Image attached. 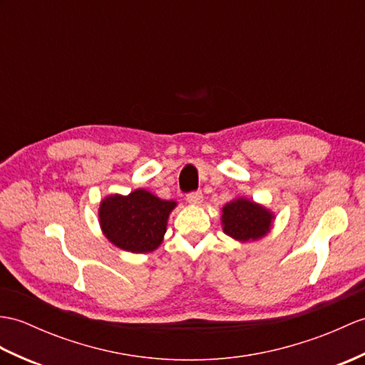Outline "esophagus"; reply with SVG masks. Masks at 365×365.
Wrapping results in <instances>:
<instances>
[{"instance_id": "esophagus-1", "label": "esophagus", "mask_w": 365, "mask_h": 365, "mask_svg": "<svg viewBox=\"0 0 365 365\" xmlns=\"http://www.w3.org/2000/svg\"><path fill=\"white\" fill-rule=\"evenodd\" d=\"M202 199H203L202 191H191V192L186 194V200H188L190 203H194V205H199Z\"/></svg>"}]
</instances>
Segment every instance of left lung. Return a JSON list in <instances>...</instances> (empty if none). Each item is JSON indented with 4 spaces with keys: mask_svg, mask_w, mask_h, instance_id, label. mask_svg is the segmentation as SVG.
<instances>
[{
    "mask_svg": "<svg viewBox=\"0 0 365 365\" xmlns=\"http://www.w3.org/2000/svg\"><path fill=\"white\" fill-rule=\"evenodd\" d=\"M272 215L266 208L245 199L227 203L222 210L224 232L238 241L258 240L264 236L269 228Z\"/></svg>",
    "mask_w": 365,
    "mask_h": 365,
    "instance_id": "1",
    "label": "left lung"
}]
</instances>
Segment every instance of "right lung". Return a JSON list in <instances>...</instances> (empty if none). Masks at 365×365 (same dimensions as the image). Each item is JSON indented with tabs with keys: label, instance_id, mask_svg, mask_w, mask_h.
<instances>
[{
	"label": "right lung",
	"instance_id": "obj_1",
	"mask_svg": "<svg viewBox=\"0 0 365 365\" xmlns=\"http://www.w3.org/2000/svg\"><path fill=\"white\" fill-rule=\"evenodd\" d=\"M175 207L173 200H162L144 190L129 196H110L99 208L103 232L116 247L133 253L157 249L166 232V221Z\"/></svg>",
	"mask_w": 365,
	"mask_h": 365
}]
</instances>
